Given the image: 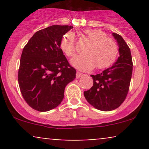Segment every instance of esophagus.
I'll return each mask as SVG.
<instances>
[{
    "label": "esophagus",
    "instance_id": "34e87169",
    "mask_svg": "<svg viewBox=\"0 0 149 149\" xmlns=\"http://www.w3.org/2000/svg\"><path fill=\"white\" fill-rule=\"evenodd\" d=\"M82 76H83V73H80L79 71H77V72H76V78H80V77H81Z\"/></svg>",
    "mask_w": 149,
    "mask_h": 149
}]
</instances>
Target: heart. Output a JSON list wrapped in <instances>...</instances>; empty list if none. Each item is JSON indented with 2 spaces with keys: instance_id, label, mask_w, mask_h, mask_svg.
I'll return each instance as SVG.
<instances>
[{
  "instance_id": "heart-1",
  "label": "heart",
  "mask_w": 149,
  "mask_h": 149,
  "mask_svg": "<svg viewBox=\"0 0 149 149\" xmlns=\"http://www.w3.org/2000/svg\"><path fill=\"white\" fill-rule=\"evenodd\" d=\"M83 36L90 42L84 49V55L71 60L73 66L82 71H90L95 67L103 70L113 66L119 54V47L113 39L101 29H86ZM59 47L65 55L72 57L76 53L75 38L71 32L65 33L59 42Z\"/></svg>"
}]
</instances>
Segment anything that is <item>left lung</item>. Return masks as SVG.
Segmentation results:
<instances>
[{
  "label": "left lung",
  "instance_id": "left-lung-1",
  "mask_svg": "<svg viewBox=\"0 0 149 149\" xmlns=\"http://www.w3.org/2000/svg\"><path fill=\"white\" fill-rule=\"evenodd\" d=\"M119 45L120 57L111 67L91 75L93 86L84 92L88 103L95 109L109 111L118 108L125 100L132 73L130 49L119 34L113 33Z\"/></svg>",
  "mask_w": 149,
  "mask_h": 149
}]
</instances>
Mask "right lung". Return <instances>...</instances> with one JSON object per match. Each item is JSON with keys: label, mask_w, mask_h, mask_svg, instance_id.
Returning <instances> with one entry per match:
<instances>
[{"label": "right lung", "mask_w": 149, "mask_h": 149, "mask_svg": "<svg viewBox=\"0 0 149 149\" xmlns=\"http://www.w3.org/2000/svg\"><path fill=\"white\" fill-rule=\"evenodd\" d=\"M72 26L52 25L38 31L24 47L18 83L28 105L40 112L62 102L66 85L76 78L72 67L59 47L61 37Z\"/></svg>", "instance_id": "right-lung-1"}]
</instances>
